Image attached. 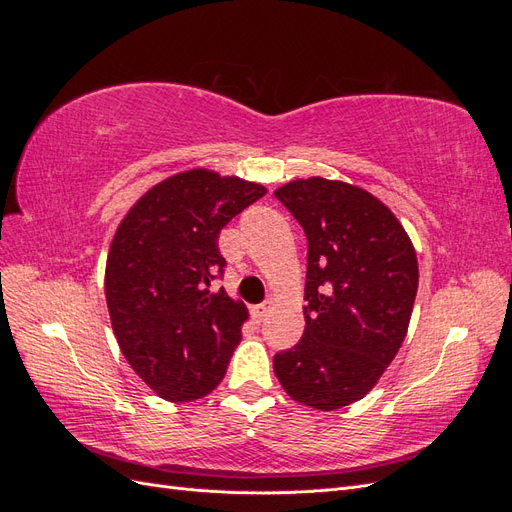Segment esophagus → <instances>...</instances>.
<instances>
[{
	"instance_id": "34e87169",
	"label": "esophagus",
	"mask_w": 512,
	"mask_h": 512,
	"mask_svg": "<svg viewBox=\"0 0 512 512\" xmlns=\"http://www.w3.org/2000/svg\"><path fill=\"white\" fill-rule=\"evenodd\" d=\"M271 307H273V301L269 299V301H265V303H260V305H256L252 312H254V316L258 318V320H265L269 314H271Z\"/></svg>"
}]
</instances>
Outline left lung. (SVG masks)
I'll return each instance as SVG.
<instances>
[{"label": "left lung", "instance_id": "left-lung-1", "mask_svg": "<svg viewBox=\"0 0 512 512\" xmlns=\"http://www.w3.org/2000/svg\"><path fill=\"white\" fill-rule=\"evenodd\" d=\"M275 198L307 239L305 331L273 356L275 376L303 406H350L404 342L418 288L414 247L389 207L354 185L297 179Z\"/></svg>", "mask_w": 512, "mask_h": 512}]
</instances>
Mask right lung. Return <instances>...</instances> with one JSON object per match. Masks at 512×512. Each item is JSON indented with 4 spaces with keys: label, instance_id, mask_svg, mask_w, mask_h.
<instances>
[{
    "label": "right lung",
    "instance_id": "obj_1",
    "mask_svg": "<svg viewBox=\"0 0 512 512\" xmlns=\"http://www.w3.org/2000/svg\"><path fill=\"white\" fill-rule=\"evenodd\" d=\"M267 190L196 168L151 188L117 228L106 305L117 344L162 399L194 401L226 374L247 318L222 280V228Z\"/></svg>",
    "mask_w": 512,
    "mask_h": 512
}]
</instances>
